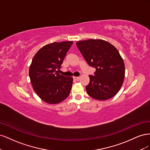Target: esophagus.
Instances as JSON below:
<instances>
[{
    "mask_svg": "<svg viewBox=\"0 0 150 150\" xmlns=\"http://www.w3.org/2000/svg\"><path fill=\"white\" fill-rule=\"evenodd\" d=\"M73 79L76 81H78L79 79V77H76V76H74L73 77Z\"/></svg>",
    "mask_w": 150,
    "mask_h": 150,
    "instance_id": "1",
    "label": "esophagus"
}]
</instances>
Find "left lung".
<instances>
[{
  "label": "left lung",
  "instance_id": "1",
  "mask_svg": "<svg viewBox=\"0 0 150 150\" xmlns=\"http://www.w3.org/2000/svg\"><path fill=\"white\" fill-rule=\"evenodd\" d=\"M76 46L88 64L96 68L95 76H89V83L86 86L89 96L99 101L115 96L125 74V63L117 49L102 39L81 40Z\"/></svg>",
  "mask_w": 150,
  "mask_h": 150
}]
</instances>
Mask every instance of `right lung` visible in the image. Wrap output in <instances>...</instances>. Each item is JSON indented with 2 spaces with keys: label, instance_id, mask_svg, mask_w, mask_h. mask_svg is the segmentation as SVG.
I'll use <instances>...</instances> for the list:
<instances>
[{
  "label": "right lung",
  "instance_id": "obj_1",
  "mask_svg": "<svg viewBox=\"0 0 150 150\" xmlns=\"http://www.w3.org/2000/svg\"><path fill=\"white\" fill-rule=\"evenodd\" d=\"M72 41L46 45L36 53L29 67L30 83L35 93L48 104H58L71 92L73 79L58 73Z\"/></svg>",
  "mask_w": 150,
  "mask_h": 150
}]
</instances>
